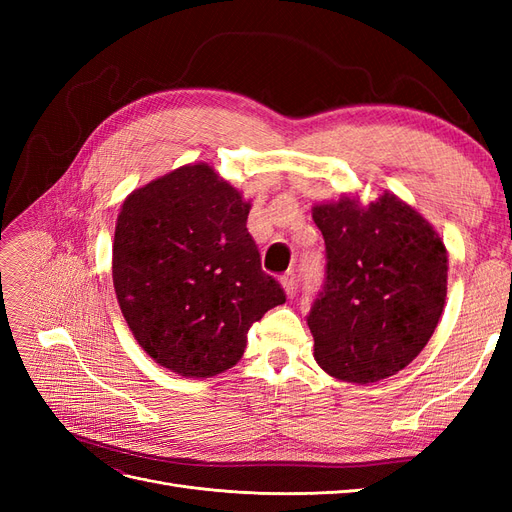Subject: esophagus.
I'll return each instance as SVG.
<instances>
[{"instance_id": "34e87169", "label": "esophagus", "mask_w": 512, "mask_h": 512, "mask_svg": "<svg viewBox=\"0 0 512 512\" xmlns=\"http://www.w3.org/2000/svg\"><path fill=\"white\" fill-rule=\"evenodd\" d=\"M280 284H282V288L286 292V297H292L294 290H297V277H294V273H286L282 280H280Z\"/></svg>"}]
</instances>
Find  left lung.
<instances>
[{
    "mask_svg": "<svg viewBox=\"0 0 512 512\" xmlns=\"http://www.w3.org/2000/svg\"><path fill=\"white\" fill-rule=\"evenodd\" d=\"M312 218L327 245V284L307 318L316 363L354 384L395 376L444 312V241L391 192L369 205L352 194L316 203Z\"/></svg>",
    "mask_w": 512,
    "mask_h": 512,
    "instance_id": "left-lung-1",
    "label": "left lung"
}]
</instances>
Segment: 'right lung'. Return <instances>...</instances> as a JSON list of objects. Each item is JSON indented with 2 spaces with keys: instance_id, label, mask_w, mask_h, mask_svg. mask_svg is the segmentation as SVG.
<instances>
[{
  "instance_id": "obj_1",
  "label": "right lung",
  "mask_w": 512,
  "mask_h": 512,
  "mask_svg": "<svg viewBox=\"0 0 512 512\" xmlns=\"http://www.w3.org/2000/svg\"><path fill=\"white\" fill-rule=\"evenodd\" d=\"M252 203L207 162L183 164L123 200L113 239L121 314L153 361L183 378L237 365L247 331L286 294L260 269Z\"/></svg>"
}]
</instances>
